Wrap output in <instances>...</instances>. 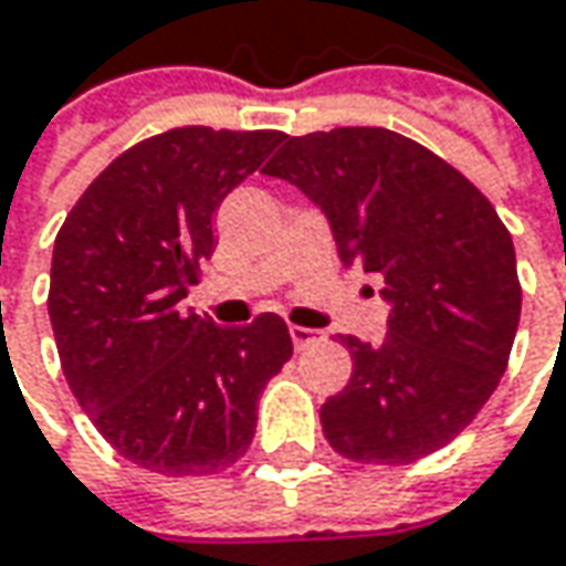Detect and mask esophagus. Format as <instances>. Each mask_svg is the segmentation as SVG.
I'll return each mask as SVG.
<instances>
[{
	"instance_id": "obj_1",
	"label": "esophagus",
	"mask_w": 566,
	"mask_h": 566,
	"mask_svg": "<svg viewBox=\"0 0 566 566\" xmlns=\"http://www.w3.org/2000/svg\"><path fill=\"white\" fill-rule=\"evenodd\" d=\"M291 342L297 350H306V347H313V344L319 342V332L316 328H303V325H291Z\"/></svg>"
}]
</instances>
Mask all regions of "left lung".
<instances>
[{"label": "left lung", "instance_id": "1", "mask_svg": "<svg viewBox=\"0 0 566 566\" xmlns=\"http://www.w3.org/2000/svg\"><path fill=\"white\" fill-rule=\"evenodd\" d=\"M263 171L319 206L342 263L381 275L391 303L379 347L338 335L354 373L322 403L328 444L398 467L458 439L504 376L520 322L514 241L495 206L388 127L287 137Z\"/></svg>", "mask_w": 566, "mask_h": 566}]
</instances>
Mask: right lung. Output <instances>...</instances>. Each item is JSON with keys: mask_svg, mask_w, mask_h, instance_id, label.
Segmentation results:
<instances>
[{"mask_svg": "<svg viewBox=\"0 0 566 566\" xmlns=\"http://www.w3.org/2000/svg\"><path fill=\"white\" fill-rule=\"evenodd\" d=\"M282 130L171 127L125 149L55 234L50 322L99 436L159 476H209L253 441L256 400L291 360L275 313L222 328L178 303L212 256V216Z\"/></svg>", "mask_w": 566, "mask_h": 566, "instance_id": "1", "label": "right lung"}]
</instances>
